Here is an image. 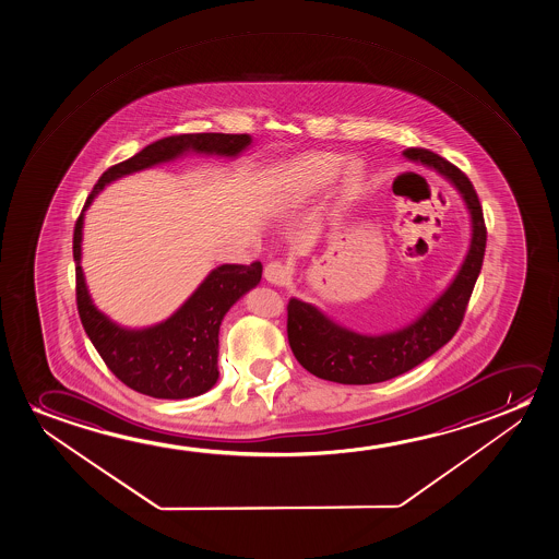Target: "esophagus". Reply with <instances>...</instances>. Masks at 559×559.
Here are the masks:
<instances>
[{
	"instance_id": "obj_1",
	"label": "esophagus",
	"mask_w": 559,
	"mask_h": 559,
	"mask_svg": "<svg viewBox=\"0 0 559 559\" xmlns=\"http://www.w3.org/2000/svg\"><path fill=\"white\" fill-rule=\"evenodd\" d=\"M265 278L271 284L284 286V284H288V269L281 261H271L265 265Z\"/></svg>"
}]
</instances>
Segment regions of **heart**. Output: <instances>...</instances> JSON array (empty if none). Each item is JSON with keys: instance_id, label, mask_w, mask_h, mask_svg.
I'll use <instances>...</instances> for the list:
<instances>
[{"instance_id": "1", "label": "heart", "mask_w": 559, "mask_h": 559, "mask_svg": "<svg viewBox=\"0 0 559 559\" xmlns=\"http://www.w3.org/2000/svg\"><path fill=\"white\" fill-rule=\"evenodd\" d=\"M340 168L342 160L332 154H314L311 158L299 162L288 176V199L292 202H301L313 197L334 181ZM359 181V171L355 168L347 169L342 177V189L345 192L355 191Z\"/></svg>"}]
</instances>
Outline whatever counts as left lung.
Segmentation results:
<instances>
[{
	"mask_svg": "<svg viewBox=\"0 0 559 559\" xmlns=\"http://www.w3.org/2000/svg\"><path fill=\"white\" fill-rule=\"evenodd\" d=\"M405 158L421 162L447 177L462 194L472 217L466 258L449 288L405 329L365 336L329 319L301 299L288 301V342L299 365L329 382L378 383L405 374L439 352L451 340L466 313L475 281L481 273L487 227L474 185L451 162L428 148H406Z\"/></svg>",
	"mask_w": 559,
	"mask_h": 559,
	"instance_id": "8db88e82",
	"label": "left lung"
}]
</instances>
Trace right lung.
I'll return each mask as SVG.
<instances>
[{
    "instance_id": "right-lung-1",
    "label": "right lung",
    "mask_w": 559,
    "mask_h": 559,
    "mask_svg": "<svg viewBox=\"0 0 559 559\" xmlns=\"http://www.w3.org/2000/svg\"><path fill=\"white\" fill-rule=\"evenodd\" d=\"M252 143L240 133H183L145 146L141 153L108 168L85 200L74 227L72 252L76 261V304L85 334L92 340L110 372L131 390L154 399L197 397L214 388L217 347L223 317L246 292L261 281L260 261L250 265H219L204 278L191 298L169 319L148 329H123L93 306L82 271L84 212L108 183L162 162L176 160L185 153L217 154L235 158Z\"/></svg>"
}]
</instances>
